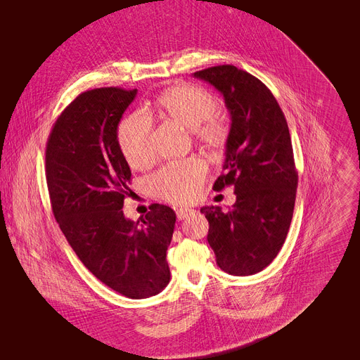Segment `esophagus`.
<instances>
[{
    "instance_id": "1",
    "label": "esophagus",
    "mask_w": 360,
    "mask_h": 360,
    "mask_svg": "<svg viewBox=\"0 0 360 360\" xmlns=\"http://www.w3.org/2000/svg\"><path fill=\"white\" fill-rule=\"evenodd\" d=\"M195 212L193 209H178L176 210V217H178V220H184V219H186L188 216H191Z\"/></svg>"
}]
</instances>
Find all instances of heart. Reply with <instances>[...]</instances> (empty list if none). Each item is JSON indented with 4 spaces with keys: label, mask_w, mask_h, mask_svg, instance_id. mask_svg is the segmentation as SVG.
Instances as JSON below:
<instances>
[{
    "label": "heart",
    "mask_w": 360,
    "mask_h": 360,
    "mask_svg": "<svg viewBox=\"0 0 360 360\" xmlns=\"http://www.w3.org/2000/svg\"><path fill=\"white\" fill-rule=\"evenodd\" d=\"M156 105L165 115L193 129L195 139L205 147L217 150L224 144L228 128L214 115L216 101L202 87L188 83L169 87L159 94ZM151 128L153 122L144 110L132 112L121 121L118 144L131 167L141 169L153 159ZM204 179L205 165L197 158H188L160 167L148 178V188L165 201L185 204L200 195Z\"/></svg>",
    "instance_id": "b5f03b06"
}]
</instances>
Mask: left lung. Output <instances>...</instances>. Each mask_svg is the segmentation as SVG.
Wrapping results in <instances>:
<instances>
[{"instance_id":"8db88e82","label":"left lung","mask_w":360,"mask_h":360,"mask_svg":"<svg viewBox=\"0 0 360 360\" xmlns=\"http://www.w3.org/2000/svg\"><path fill=\"white\" fill-rule=\"evenodd\" d=\"M214 86L231 113L223 175L214 190L233 185L236 202L223 213L202 207L217 266L232 276L266 269L286 240L295 209L297 172L290 132L270 89L235 65L194 72Z\"/></svg>"}]
</instances>
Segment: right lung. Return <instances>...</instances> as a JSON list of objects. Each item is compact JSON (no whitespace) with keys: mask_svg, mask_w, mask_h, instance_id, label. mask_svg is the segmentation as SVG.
<instances>
[{"mask_svg":"<svg viewBox=\"0 0 360 360\" xmlns=\"http://www.w3.org/2000/svg\"><path fill=\"white\" fill-rule=\"evenodd\" d=\"M136 94L121 87L79 94L52 127L45 166L55 220L86 269L112 290L144 299L170 280L166 251L176 214L151 204L137 223L124 216L131 170L118 124Z\"/></svg>","mask_w":360,"mask_h":360,"instance_id":"obj_1","label":"right lung"}]
</instances>
